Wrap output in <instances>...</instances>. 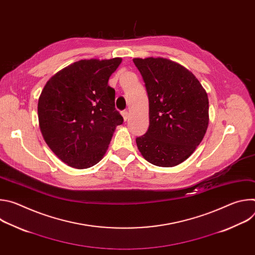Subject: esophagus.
Listing matches in <instances>:
<instances>
[{
  "label": "esophagus",
  "mask_w": 255,
  "mask_h": 255,
  "mask_svg": "<svg viewBox=\"0 0 255 255\" xmlns=\"http://www.w3.org/2000/svg\"><path fill=\"white\" fill-rule=\"evenodd\" d=\"M121 114H122V116H123L124 121H127L128 118H129V112H128V111H123Z\"/></svg>",
  "instance_id": "esophagus-1"
}]
</instances>
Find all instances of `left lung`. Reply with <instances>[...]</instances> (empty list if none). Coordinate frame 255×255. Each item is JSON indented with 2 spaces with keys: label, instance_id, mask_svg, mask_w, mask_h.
<instances>
[{
  "label": "left lung",
  "instance_id": "obj_1",
  "mask_svg": "<svg viewBox=\"0 0 255 255\" xmlns=\"http://www.w3.org/2000/svg\"><path fill=\"white\" fill-rule=\"evenodd\" d=\"M149 100V127L136 138L141 155L162 167L189 158L209 125V99L189 69L163 57L134 58Z\"/></svg>",
  "mask_w": 255,
  "mask_h": 255
}]
</instances>
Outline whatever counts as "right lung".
Wrapping results in <instances>:
<instances>
[{"label":"right lung","mask_w":255,"mask_h":255,"mask_svg":"<svg viewBox=\"0 0 255 255\" xmlns=\"http://www.w3.org/2000/svg\"><path fill=\"white\" fill-rule=\"evenodd\" d=\"M121 62V57L82 59L44 86L38 100L39 128L48 147L68 166L97 164L123 123L115 109V90L108 86Z\"/></svg>","instance_id":"1"}]
</instances>
